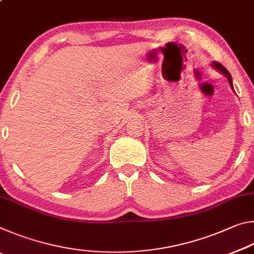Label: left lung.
Here are the masks:
<instances>
[{"label":"left lung","mask_w":254,"mask_h":254,"mask_svg":"<svg viewBox=\"0 0 254 254\" xmlns=\"http://www.w3.org/2000/svg\"><path fill=\"white\" fill-rule=\"evenodd\" d=\"M212 67L214 68V69H216V70H218L220 72H222V74L226 77L227 80H229L230 85H231V88L233 89V91H234V88H233V83H232V77H231V74H230L229 71L226 70V68H224V66H222L221 64H218V63H216V62H213V63H212Z\"/></svg>","instance_id":"8db88e82"}]
</instances>
